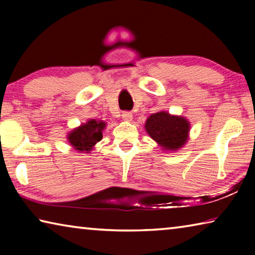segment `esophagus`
<instances>
[{
    "label": "esophagus",
    "mask_w": 255,
    "mask_h": 255,
    "mask_svg": "<svg viewBox=\"0 0 255 255\" xmlns=\"http://www.w3.org/2000/svg\"><path fill=\"white\" fill-rule=\"evenodd\" d=\"M123 119L125 120V122H131L132 120V114L131 112H128V111H126V112H123Z\"/></svg>",
    "instance_id": "1"
}]
</instances>
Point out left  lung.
I'll use <instances>...</instances> for the list:
<instances>
[{"label":"left lung","instance_id":"left-lung-1","mask_svg":"<svg viewBox=\"0 0 255 255\" xmlns=\"http://www.w3.org/2000/svg\"><path fill=\"white\" fill-rule=\"evenodd\" d=\"M145 130L164 152H176L187 144L190 123L182 116L158 111L146 120Z\"/></svg>","mask_w":255,"mask_h":255}]
</instances>
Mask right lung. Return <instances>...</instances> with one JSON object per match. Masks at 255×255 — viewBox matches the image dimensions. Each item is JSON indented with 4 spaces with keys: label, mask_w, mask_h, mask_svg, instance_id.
<instances>
[{
    "label": "right lung",
    "mask_w": 255,
    "mask_h": 255,
    "mask_svg": "<svg viewBox=\"0 0 255 255\" xmlns=\"http://www.w3.org/2000/svg\"><path fill=\"white\" fill-rule=\"evenodd\" d=\"M106 126L107 124L103 120L89 119L68 132L67 141L79 153L89 154L96 147L98 141L102 139V131Z\"/></svg>",
    "instance_id": "1"
}]
</instances>
